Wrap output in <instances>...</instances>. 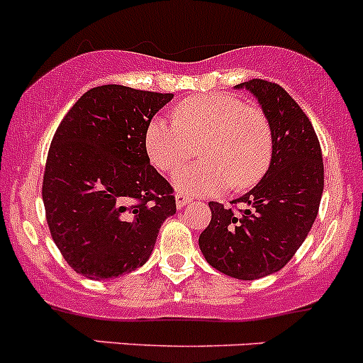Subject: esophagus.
<instances>
[{"label": "esophagus", "instance_id": "esophagus-1", "mask_svg": "<svg viewBox=\"0 0 363 363\" xmlns=\"http://www.w3.org/2000/svg\"><path fill=\"white\" fill-rule=\"evenodd\" d=\"M191 202V196H188V195H184V193H175V205H177V208H182L184 207L186 203H189Z\"/></svg>", "mask_w": 363, "mask_h": 363}]
</instances>
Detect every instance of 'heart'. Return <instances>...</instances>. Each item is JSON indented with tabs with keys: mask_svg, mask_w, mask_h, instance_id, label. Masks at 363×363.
<instances>
[{
	"mask_svg": "<svg viewBox=\"0 0 363 363\" xmlns=\"http://www.w3.org/2000/svg\"><path fill=\"white\" fill-rule=\"evenodd\" d=\"M202 161L179 168L174 186L189 195H212L233 186L258 184L274 155L272 126L262 107L239 96L208 93L189 96L174 107V121L152 117L144 131V149L163 174L195 155Z\"/></svg>",
	"mask_w": 363,
	"mask_h": 363,
	"instance_id": "obj_1",
	"label": "heart"
}]
</instances>
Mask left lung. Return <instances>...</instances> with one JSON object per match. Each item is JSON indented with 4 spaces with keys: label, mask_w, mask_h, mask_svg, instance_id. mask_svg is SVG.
<instances>
[{
    "label": "left lung",
    "mask_w": 363,
    "mask_h": 363,
    "mask_svg": "<svg viewBox=\"0 0 363 363\" xmlns=\"http://www.w3.org/2000/svg\"><path fill=\"white\" fill-rule=\"evenodd\" d=\"M250 89L272 126L274 155L262 181L225 207L208 202L212 218L200 250L219 272L252 281L283 269L302 246L320 208L323 158L306 112L276 82L252 79Z\"/></svg>",
    "instance_id": "left-lung-1"
}]
</instances>
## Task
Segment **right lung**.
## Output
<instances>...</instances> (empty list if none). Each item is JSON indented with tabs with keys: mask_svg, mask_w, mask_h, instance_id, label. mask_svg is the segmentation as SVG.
Returning a JSON list of instances; mask_svg holds the SVG:
<instances>
[{
	"mask_svg": "<svg viewBox=\"0 0 363 363\" xmlns=\"http://www.w3.org/2000/svg\"><path fill=\"white\" fill-rule=\"evenodd\" d=\"M172 98L98 86L57 126L42 196L50 235L75 272L108 279L138 269L164 219L175 214L174 188L144 149L145 126Z\"/></svg>",
	"mask_w": 363,
	"mask_h": 363,
	"instance_id": "right-lung-1",
	"label": "right lung"
}]
</instances>
